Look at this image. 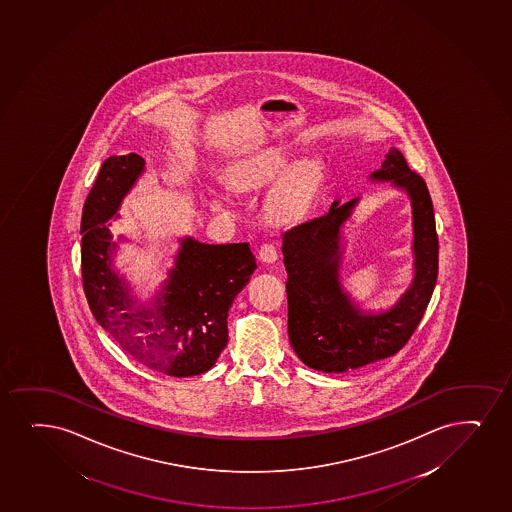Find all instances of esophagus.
Masks as SVG:
<instances>
[{
    "label": "esophagus",
    "mask_w": 512,
    "mask_h": 512,
    "mask_svg": "<svg viewBox=\"0 0 512 512\" xmlns=\"http://www.w3.org/2000/svg\"><path fill=\"white\" fill-rule=\"evenodd\" d=\"M259 259L264 262V264H272V262H276L277 260V248L274 243H264V245H260L259 248Z\"/></svg>",
    "instance_id": "34e87169"
}]
</instances>
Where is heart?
I'll list each match as a JSON object with an SVG mask.
<instances>
[{"label":"heart","mask_w":512,"mask_h":512,"mask_svg":"<svg viewBox=\"0 0 512 512\" xmlns=\"http://www.w3.org/2000/svg\"><path fill=\"white\" fill-rule=\"evenodd\" d=\"M289 159L291 151L284 145L253 152L236 163L229 183L238 190L264 187L283 173ZM320 175V164L313 159H301L293 166H289L265 204V212L269 219L274 223H288L293 217L298 216L319 185ZM212 195V204L217 207H223L228 202L221 193Z\"/></svg>","instance_id":"heart-1"}]
</instances>
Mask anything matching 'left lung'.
Instances as JSON below:
<instances>
[{
    "mask_svg": "<svg viewBox=\"0 0 512 512\" xmlns=\"http://www.w3.org/2000/svg\"><path fill=\"white\" fill-rule=\"evenodd\" d=\"M370 178L404 190L413 209L415 277L387 312L363 313L339 281L341 228L358 199L336 200L324 216L283 233L289 341L298 358L319 372H346L396 355L420 324L437 283L439 236L427 183L394 147Z\"/></svg>",
    "mask_w": 512,
    "mask_h": 512,
    "instance_id": "obj_1",
    "label": "left lung"
}]
</instances>
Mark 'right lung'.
I'll list each match as a JSON object with an SVG mask.
<instances>
[{
	"instance_id": "1",
	"label": "right lung",
	"mask_w": 512,
	"mask_h": 512,
	"mask_svg": "<svg viewBox=\"0 0 512 512\" xmlns=\"http://www.w3.org/2000/svg\"><path fill=\"white\" fill-rule=\"evenodd\" d=\"M139 154L104 161L82 211V281L97 322L145 367L192 377L214 367L228 344V312L257 269L248 243L207 245L183 238L175 267L154 301L137 305L113 269L109 219L144 173Z\"/></svg>"
}]
</instances>
